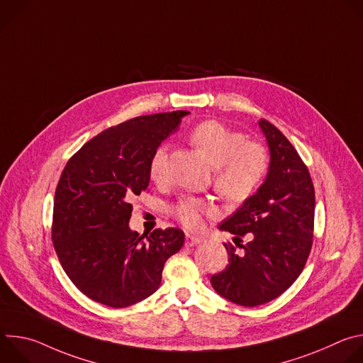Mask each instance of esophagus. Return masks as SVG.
<instances>
[{"instance_id":"esophagus-1","label":"esophagus","mask_w":363,"mask_h":363,"mask_svg":"<svg viewBox=\"0 0 363 363\" xmlns=\"http://www.w3.org/2000/svg\"><path fill=\"white\" fill-rule=\"evenodd\" d=\"M201 241H202V238L195 237V235H191V234H186V237H185V245H186V247L198 245Z\"/></svg>"}]
</instances>
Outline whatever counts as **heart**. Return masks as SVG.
Listing matches in <instances>:
<instances>
[{"label": "heart", "instance_id": "1", "mask_svg": "<svg viewBox=\"0 0 363 363\" xmlns=\"http://www.w3.org/2000/svg\"><path fill=\"white\" fill-rule=\"evenodd\" d=\"M191 143L216 168V189L230 201L241 202L250 198L264 181L269 171V152L258 142H248L237 132L218 121H203L189 133ZM168 160V147L155 149L149 161V178L162 182ZM175 218L191 231L203 227V217H216L217 210L202 198L185 196L172 206Z\"/></svg>", "mask_w": 363, "mask_h": 363}]
</instances>
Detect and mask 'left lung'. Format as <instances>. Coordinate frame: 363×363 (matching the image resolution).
<instances>
[{
    "instance_id": "1",
    "label": "left lung",
    "mask_w": 363,
    "mask_h": 363,
    "mask_svg": "<svg viewBox=\"0 0 363 363\" xmlns=\"http://www.w3.org/2000/svg\"><path fill=\"white\" fill-rule=\"evenodd\" d=\"M270 149L263 185L223 221L220 230L234 234L224 242L225 270L211 277L214 290L245 307L269 303L300 276L313 244L315 188L308 169L289 139L269 121L258 122ZM248 235L250 241L240 245Z\"/></svg>"
}]
</instances>
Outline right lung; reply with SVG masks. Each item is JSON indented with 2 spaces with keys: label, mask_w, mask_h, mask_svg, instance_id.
<instances>
[{
  "label": "right lung",
  "mask_w": 363,
  "mask_h": 363,
  "mask_svg": "<svg viewBox=\"0 0 363 363\" xmlns=\"http://www.w3.org/2000/svg\"><path fill=\"white\" fill-rule=\"evenodd\" d=\"M185 111L138 116L103 130L66 164L56 188L51 238L60 264L89 298L128 307L158 290L179 228H129L132 198L147 189L149 161Z\"/></svg>",
  "instance_id": "add662e5"
}]
</instances>
